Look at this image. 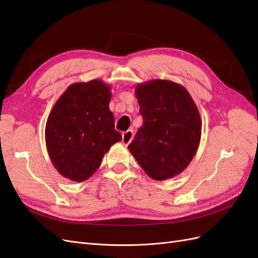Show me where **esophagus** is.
<instances>
[{
	"label": "esophagus",
	"mask_w": 258,
	"mask_h": 258,
	"mask_svg": "<svg viewBox=\"0 0 258 258\" xmlns=\"http://www.w3.org/2000/svg\"><path fill=\"white\" fill-rule=\"evenodd\" d=\"M132 139H134V131L132 130H127L122 134V143L124 145H128L132 141Z\"/></svg>",
	"instance_id": "1"
}]
</instances>
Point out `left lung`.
<instances>
[{
	"mask_svg": "<svg viewBox=\"0 0 258 258\" xmlns=\"http://www.w3.org/2000/svg\"><path fill=\"white\" fill-rule=\"evenodd\" d=\"M136 97L143 124L128 146L145 173L163 181L176 176L196 155L201 118L182 85L166 80L139 84Z\"/></svg>",
	"mask_w": 258,
	"mask_h": 258,
	"instance_id": "1",
	"label": "left lung"
}]
</instances>
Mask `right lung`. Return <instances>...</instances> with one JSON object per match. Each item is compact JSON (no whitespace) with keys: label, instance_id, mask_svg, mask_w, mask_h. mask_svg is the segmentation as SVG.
<instances>
[{"label":"right lung","instance_id":"right-lung-1","mask_svg":"<svg viewBox=\"0 0 258 258\" xmlns=\"http://www.w3.org/2000/svg\"><path fill=\"white\" fill-rule=\"evenodd\" d=\"M111 88L100 80L74 83L62 93L48 116L45 141L58 172L83 182L96 172L104 154L121 136L108 108Z\"/></svg>","mask_w":258,"mask_h":258}]
</instances>
